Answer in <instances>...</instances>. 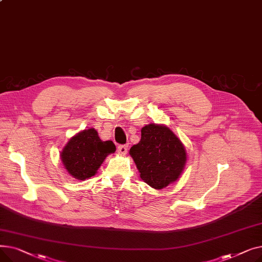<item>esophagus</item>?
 <instances>
[{
    "label": "esophagus",
    "instance_id": "34e87169",
    "mask_svg": "<svg viewBox=\"0 0 262 262\" xmlns=\"http://www.w3.org/2000/svg\"><path fill=\"white\" fill-rule=\"evenodd\" d=\"M128 145L127 144H121L118 146V153L121 155H125L127 153Z\"/></svg>",
    "mask_w": 262,
    "mask_h": 262
}]
</instances>
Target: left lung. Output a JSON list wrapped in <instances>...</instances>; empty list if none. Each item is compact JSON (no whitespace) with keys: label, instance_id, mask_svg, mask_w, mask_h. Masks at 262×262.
<instances>
[{"label":"left lung","instance_id":"obj_1","mask_svg":"<svg viewBox=\"0 0 262 262\" xmlns=\"http://www.w3.org/2000/svg\"><path fill=\"white\" fill-rule=\"evenodd\" d=\"M142 180L154 189L176 182L187 160L186 149L173 132L163 125L148 124L141 129V140L130 147Z\"/></svg>","mask_w":262,"mask_h":262}]
</instances>
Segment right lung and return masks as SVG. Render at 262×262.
Instances as JSON below:
<instances>
[{
	"mask_svg": "<svg viewBox=\"0 0 262 262\" xmlns=\"http://www.w3.org/2000/svg\"><path fill=\"white\" fill-rule=\"evenodd\" d=\"M116 152L113 141H102L94 128L85 129L74 136L64 146L61 160L74 178L85 181L93 176L104 159Z\"/></svg>",
	"mask_w": 262,
	"mask_h": 262,
	"instance_id": "obj_1",
	"label": "right lung"
}]
</instances>
